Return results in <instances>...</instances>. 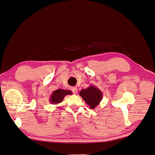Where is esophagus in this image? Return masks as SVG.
Masks as SVG:
<instances>
[{"instance_id":"34e87169","label":"esophagus","mask_w":155,"mask_h":155,"mask_svg":"<svg viewBox=\"0 0 155 155\" xmlns=\"http://www.w3.org/2000/svg\"><path fill=\"white\" fill-rule=\"evenodd\" d=\"M71 91H72V92L74 93V94H76L77 93V91H78V89H77V87H72L71 88Z\"/></svg>"}]
</instances>
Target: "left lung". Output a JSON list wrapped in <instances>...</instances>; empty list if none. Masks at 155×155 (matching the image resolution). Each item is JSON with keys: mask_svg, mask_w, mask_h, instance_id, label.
Returning a JSON list of instances; mask_svg holds the SVG:
<instances>
[{"mask_svg": "<svg viewBox=\"0 0 155 155\" xmlns=\"http://www.w3.org/2000/svg\"><path fill=\"white\" fill-rule=\"evenodd\" d=\"M79 95L91 109H94L98 105L103 98L101 91L94 85H90L86 89H82Z\"/></svg>", "mask_w": 155, "mask_h": 155, "instance_id": "1", "label": "left lung"}]
</instances>
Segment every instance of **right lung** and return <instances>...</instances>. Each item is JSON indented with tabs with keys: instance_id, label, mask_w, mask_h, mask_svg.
Segmentation results:
<instances>
[{
	"instance_id": "add662e5",
	"label": "right lung",
	"mask_w": 155,
	"mask_h": 155,
	"mask_svg": "<svg viewBox=\"0 0 155 155\" xmlns=\"http://www.w3.org/2000/svg\"><path fill=\"white\" fill-rule=\"evenodd\" d=\"M70 90H66L64 89H58L54 91L53 94L51 95L49 101L51 104L57 105L63 101L64 97L68 95H71Z\"/></svg>"
}]
</instances>
